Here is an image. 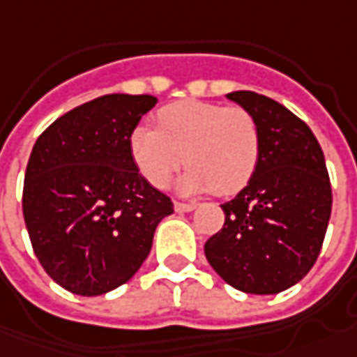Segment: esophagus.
I'll return each instance as SVG.
<instances>
[{"label":"esophagus","mask_w":357,"mask_h":357,"mask_svg":"<svg viewBox=\"0 0 357 357\" xmlns=\"http://www.w3.org/2000/svg\"><path fill=\"white\" fill-rule=\"evenodd\" d=\"M196 208V204H186V202H174V210L176 211H192Z\"/></svg>","instance_id":"obj_1"}]
</instances>
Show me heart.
<instances>
[{
	"mask_svg": "<svg viewBox=\"0 0 357 357\" xmlns=\"http://www.w3.org/2000/svg\"><path fill=\"white\" fill-rule=\"evenodd\" d=\"M130 159L155 188L171 183L176 169L186 194L239 192L252 178L260 159V128L243 107L210 100H178L155 112V128L139 124L128 137Z\"/></svg>",
	"mask_w": 357,
	"mask_h": 357,
	"instance_id": "b5f03b06",
	"label": "heart"
}]
</instances>
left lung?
Returning <instances> with one entry per match:
<instances>
[{"label":"left lung","instance_id":"obj_1","mask_svg":"<svg viewBox=\"0 0 357 357\" xmlns=\"http://www.w3.org/2000/svg\"><path fill=\"white\" fill-rule=\"evenodd\" d=\"M227 99L260 128V159L249 184L221 210L225 223L206 241L211 268L245 294L272 296L313 268L333 210L323 149L301 118L252 91Z\"/></svg>","mask_w":357,"mask_h":357}]
</instances>
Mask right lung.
Masks as SVG:
<instances>
[{
    "label": "right lung",
    "mask_w": 357,
    "mask_h": 357,
    "mask_svg": "<svg viewBox=\"0 0 357 357\" xmlns=\"http://www.w3.org/2000/svg\"><path fill=\"white\" fill-rule=\"evenodd\" d=\"M151 95H105L44 130L29 157L23 215L46 274L77 296L126 284L151 250L155 227L173 213L169 196L142 178L128 137Z\"/></svg>",
    "instance_id": "right-lung-1"
}]
</instances>
